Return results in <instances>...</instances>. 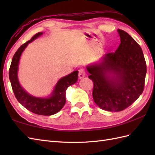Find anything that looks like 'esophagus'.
<instances>
[{
  "label": "esophagus",
  "mask_w": 155,
  "mask_h": 155,
  "mask_svg": "<svg viewBox=\"0 0 155 155\" xmlns=\"http://www.w3.org/2000/svg\"><path fill=\"white\" fill-rule=\"evenodd\" d=\"M85 76V71L83 68H81L78 70V78L81 79Z\"/></svg>",
  "instance_id": "34e87169"
}]
</instances>
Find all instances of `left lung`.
Segmentation results:
<instances>
[{"label": "left lung", "mask_w": 155, "mask_h": 155, "mask_svg": "<svg viewBox=\"0 0 155 155\" xmlns=\"http://www.w3.org/2000/svg\"><path fill=\"white\" fill-rule=\"evenodd\" d=\"M120 43L114 52L87 67L93 82V97L102 109L123 110L143 93L147 73L142 48L125 31L118 29Z\"/></svg>", "instance_id": "left-lung-1"}]
</instances>
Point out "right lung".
Segmentation results:
<instances>
[{"label": "right lung", "mask_w": 155, "mask_h": 155, "mask_svg": "<svg viewBox=\"0 0 155 155\" xmlns=\"http://www.w3.org/2000/svg\"><path fill=\"white\" fill-rule=\"evenodd\" d=\"M42 32H38L25 44L21 45L12 57L9 69V79L12 91L16 99L27 110L37 114L50 116L60 111L66 103V91L71 85L77 83L78 71L72 72L61 78L55 85L51 96L48 98L35 97L27 93L20 84L18 79V68L21 56L28 43L42 35Z\"/></svg>", "instance_id": "add662e5"}]
</instances>
